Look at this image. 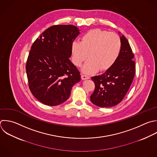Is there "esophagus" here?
I'll return each mask as SVG.
<instances>
[{"label": "esophagus", "instance_id": "obj_1", "mask_svg": "<svg viewBox=\"0 0 157 157\" xmlns=\"http://www.w3.org/2000/svg\"><path fill=\"white\" fill-rule=\"evenodd\" d=\"M81 77H82V79L83 80H87V79H89V78H90V77H89L88 76H86V75H83V74L81 75Z\"/></svg>", "mask_w": 157, "mask_h": 157}]
</instances>
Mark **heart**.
I'll use <instances>...</instances> for the list:
<instances>
[{"instance_id": "b5f03b06", "label": "heart", "mask_w": 157, "mask_h": 157, "mask_svg": "<svg viewBox=\"0 0 157 157\" xmlns=\"http://www.w3.org/2000/svg\"><path fill=\"white\" fill-rule=\"evenodd\" d=\"M121 48V40L117 34L99 29H92L82 36L81 42H72V61L75 66H80L88 54L90 58L82 71L85 74H93L99 69H109L117 59Z\"/></svg>"}]
</instances>
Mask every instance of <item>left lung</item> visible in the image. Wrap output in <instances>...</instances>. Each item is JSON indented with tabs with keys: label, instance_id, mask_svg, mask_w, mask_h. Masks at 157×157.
<instances>
[{
	"label": "left lung",
	"instance_id": "8db88e82",
	"mask_svg": "<svg viewBox=\"0 0 157 157\" xmlns=\"http://www.w3.org/2000/svg\"><path fill=\"white\" fill-rule=\"evenodd\" d=\"M121 42L120 55L114 64L100 75L91 77L95 89L91 101L101 107L119 104L127 93L135 75L134 55L126 37L118 32Z\"/></svg>",
	"mask_w": 157,
	"mask_h": 157
}]
</instances>
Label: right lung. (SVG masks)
<instances>
[{
	"label": "right lung",
	"instance_id": "right-lung-1",
	"mask_svg": "<svg viewBox=\"0 0 157 157\" xmlns=\"http://www.w3.org/2000/svg\"><path fill=\"white\" fill-rule=\"evenodd\" d=\"M73 25H56L46 29L31 47L26 63L29 89L42 103L58 105L67 101L81 75L69 58L71 45L80 34Z\"/></svg>",
	"mask_w": 157,
	"mask_h": 157
}]
</instances>
